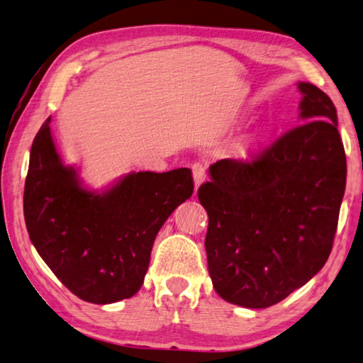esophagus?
<instances>
[{"instance_id": "esophagus-1", "label": "esophagus", "mask_w": 363, "mask_h": 363, "mask_svg": "<svg viewBox=\"0 0 363 363\" xmlns=\"http://www.w3.org/2000/svg\"><path fill=\"white\" fill-rule=\"evenodd\" d=\"M192 173H194V181H195V190L199 189L201 184L206 181L208 173H206V164L203 163H194L192 167Z\"/></svg>"}]
</instances>
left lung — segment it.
Segmentation results:
<instances>
[{
  "label": "left lung",
  "instance_id": "obj_1",
  "mask_svg": "<svg viewBox=\"0 0 363 363\" xmlns=\"http://www.w3.org/2000/svg\"><path fill=\"white\" fill-rule=\"evenodd\" d=\"M300 125L254 160L223 159L199 189L216 292L245 308H268L305 286L332 252L346 187L337 108L298 82Z\"/></svg>",
  "mask_w": 363,
  "mask_h": 363
}]
</instances>
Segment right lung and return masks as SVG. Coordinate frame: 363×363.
Masks as SVG:
<instances>
[{"instance_id": "obj_1", "label": "right lung", "mask_w": 363, "mask_h": 363, "mask_svg": "<svg viewBox=\"0 0 363 363\" xmlns=\"http://www.w3.org/2000/svg\"><path fill=\"white\" fill-rule=\"evenodd\" d=\"M194 194L192 171H140L98 194L63 164L50 117L33 141L23 214L30 240L62 284L84 301L108 305L140 291L155 236Z\"/></svg>"}]
</instances>
